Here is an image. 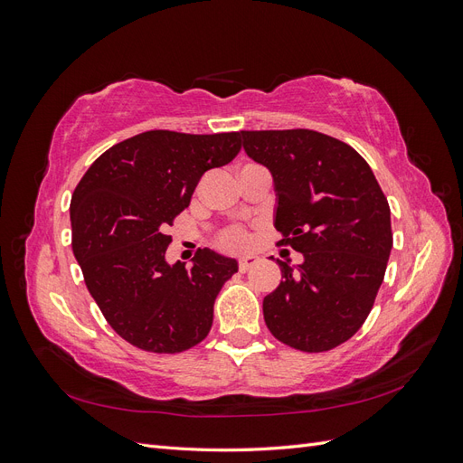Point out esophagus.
I'll return each instance as SVG.
<instances>
[{
    "label": "esophagus",
    "instance_id": "34e87169",
    "mask_svg": "<svg viewBox=\"0 0 463 463\" xmlns=\"http://www.w3.org/2000/svg\"><path fill=\"white\" fill-rule=\"evenodd\" d=\"M259 262V259L257 257H253V255H249V257H243L241 260H240V272H247L249 269H253V266Z\"/></svg>",
    "mask_w": 463,
    "mask_h": 463
}]
</instances>
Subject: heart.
I'll use <instances>...</instances> for the list:
<instances>
[{
  "mask_svg": "<svg viewBox=\"0 0 463 463\" xmlns=\"http://www.w3.org/2000/svg\"><path fill=\"white\" fill-rule=\"evenodd\" d=\"M218 245L230 253H241L249 247V233L243 228H226L218 235Z\"/></svg>",
  "mask_w": 463,
  "mask_h": 463,
  "instance_id": "obj_1",
  "label": "heart"
}]
</instances>
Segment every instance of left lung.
<instances>
[{"mask_svg":"<svg viewBox=\"0 0 463 463\" xmlns=\"http://www.w3.org/2000/svg\"><path fill=\"white\" fill-rule=\"evenodd\" d=\"M249 158L274 179L278 245L303 255L278 260L282 282L262 301L282 344L318 354L344 344L369 317L392 249L390 206L349 145L311 129L241 131Z\"/></svg>","mask_w":463,"mask_h":463,"instance_id":"8db88e82","label":"left lung"}]
</instances>
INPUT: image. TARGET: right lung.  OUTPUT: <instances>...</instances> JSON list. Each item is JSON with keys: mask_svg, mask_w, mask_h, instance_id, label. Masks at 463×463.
<instances>
[{"mask_svg": "<svg viewBox=\"0 0 463 463\" xmlns=\"http://www.w3.org/2000/svg\"><path fill=\"white\" fill-rule=\"evenodd\" d=\"M240 133L146 131L108 148L71 197L73 253L108 325L152 354L203 342L237 260L199 249L193 266L167 264V228L189 206L203 174L230 164Z\"/></svg>", "mask_w": 463, "mask_h": 463, "instance_id": "right-lung-1", "label": "right lung"}]
</instances>
